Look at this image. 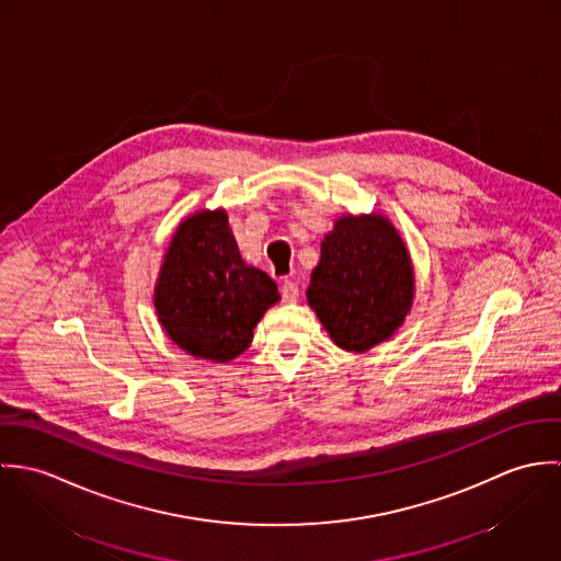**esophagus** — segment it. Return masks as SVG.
<instances>
[{
  "instance_id": "34e87169",
  "label": "esophagus",
  "mask_w": 561,
  "mask_h": 561,
  "mask_svg": "<svg viewBox=\"0 0 561 561\" xmlns=\"http://www.w3.org/2000/svg\"><path fill=\"white\" fill-rule=\"evenodd\" d=\"M298 296H300L298 285H296L294 280H285L283 287H280V298H283V302H296Z\"/></svg>"
}]
</instances>
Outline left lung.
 I'll return each mask as SVG.
<instances>
[{"label": "left lung", "instance_id": "1", "mask_svg": "<svg viewBox=\"0 0 561 561\" xmlns=\"http://www.w3.org/2000/svg\"><path fill=\"white\" fill-rule=\"evenodd\" d=\"M412 289L410 256L393 225L345 216L321 241L307 298L339 347L365 352L400 328Z\"/></svg>", "mask_w": 561, "mask_h": 561}]
</instances>
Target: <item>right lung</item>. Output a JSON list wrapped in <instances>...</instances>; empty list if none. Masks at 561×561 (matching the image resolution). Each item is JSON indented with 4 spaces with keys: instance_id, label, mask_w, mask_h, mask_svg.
<instances>
[{
    "instance_id": "right-lung-1",
    "label": "right lung",
    "mask_w": 561,
    "mask_h": 561,
    "mask_svg": "<svg viewBox=\"0 0 561 561\" xmlns=\"http://www.w3.org/2000/svg\"><path fill=\"white\" fill-rule=\"evenodd\" d=\"M276 283L241 261L225 211H201L174 233L156 287L168 336L192 356L227 363L248 347Z\"/></svg>"
}]
</instances>
